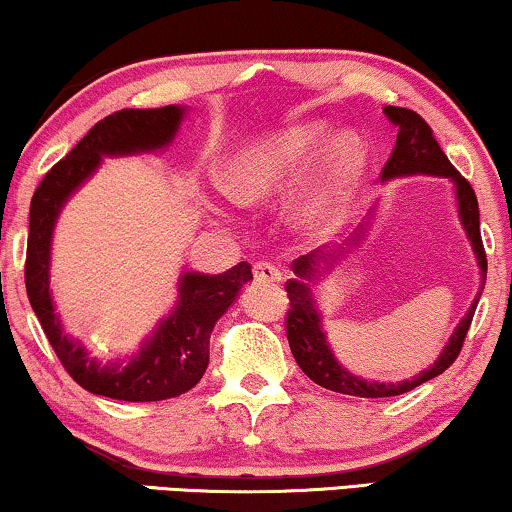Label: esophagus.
I'll return each mask as SVG.
<instances>
[{
    "mask_svg": "<svg viewBox=\"0 0 512 512\" xmlns=\"http://www.w3.org/2000/svg\"><path fill=\"white\" fill-rule=\"evenodd\" d=\"M254 279L256 281H265V284H279V281H284V274H281L277 268H274L272 263H256L254 265Z\"/></svg>",
    "mask_w": 512,
    "mask_h": 512,
    "instance_id": "esophagus-1",
    "label": "esophagus"
}]
</instances>
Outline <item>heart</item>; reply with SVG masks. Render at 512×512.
<instances>
[{
	"mask_svg": "<svg viewBox=\"0 0 512 512\" xmlns=\"http://www.w3.org/2000/svg\"><path fill=\"white\" fill-rule=\"evenodd\" d=\"M323 124H295L244 147L221 168L219 184L233 203L256 207L279 201L298 187L288 205V221L300 235L321 238L344 219L360 150L351 136L325 147Z\"/></svg>",
	"mask_w": 512,
	"mask_h": 512,
	"instance_id": "1",
	"label": "heart"
}]
</instances>
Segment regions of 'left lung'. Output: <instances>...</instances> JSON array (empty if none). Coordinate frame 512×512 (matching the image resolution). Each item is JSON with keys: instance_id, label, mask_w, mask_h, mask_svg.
Instances as JSON below:
<instances>
[{"instance_id": "obj_1", "label": "left lung", "mask_w": 512, "mask_h": 512, "mask_svg": "<svg viewBox=\"0 0 512 512\" xmlns=\"http://www.w3.org/2000/svg\"><path fill=\"white\" fill-rule=\"evenodd\" d=\"M383 113L388 115V120L395 124L397 129V143L392 150L388 164H385L381 173V182L397 180V177H411V175H432V177H446L453 184V194L457 203L459 224L466 231V238L471 242L473 254H476L478 268H480V288L473 298L469 311H466L462 321L457 323V328L450 339L443 346L439 358L434 360V365L422 369L420 374L406 381H374V379H362V376L348 372V369L337 360L335 351L328 344L325 337L323 321H321V309H318V300L314 295V286L318 279H323L325 274H330L332 268L342 261L346 251H351L355 244L365 240V226H360L355 235H351L344 244L339 247L323 251L316 249L307 256L295 258L291 263L295 279H288L286 291L288 300H291V309H288L286 318V332H288V344H291V353L295 362H298L302 372H305L311 381L323 385L332 392H342V395L353 397H395L404 395L413 388H418L434 376L446 372L453 365L459 355V348L464 344L466 332H469L473 311L483 295L485 277H487V258L483 249V240H480V212L478 201L473 194L471 184L464 180L450 164L446 154L436 143L429 124L422 120L418 113H413L409 108H397V106H385ZM369 224V221H367Z\"/></svg>"}]
</instances>
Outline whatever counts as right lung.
I'll return each instance as SVG.
<instances>
[{"label": "right lung", "mask_w": 512, "mask_h": 512, "mask_svg": "<svg viewBox=\"0 0 512 512\" xmlns=\"http://www.w3.org/2000/svg\"><path fill=\"white\" fill-rule=\"evenodd\" d=\"M184 106L120 110L87 131V136L48 170L29 205V238L25 284L27 298L50 346L66 372L94 395L120 402H161L194 388L210 362L214 325L254 279L249 263L224 274L184 270L177 279V300L168 316L140 342L138 351L103 362L80 339L64 330L50 291V256L59 214L69 198L101 168L106 157L157 154L173 145L184 117Z\"/></svg>", "instance_id": "right-lung-1"}]
</instances>
